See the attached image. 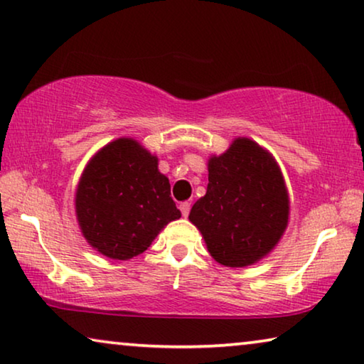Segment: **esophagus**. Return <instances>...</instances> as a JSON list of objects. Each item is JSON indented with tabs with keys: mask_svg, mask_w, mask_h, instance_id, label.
<instances>
[{
	"mask_svg": "<svg viewBox=\"0 0 364 364\" xmlns=\"http://www.w3.org/2000/svg\"><path fill=\"white\" fill-rule=\"evenodd\" d=\"M180 210H181V215L183 217H188L189 215V210H191V203H181L180 204Z\"/></svg>",
	"mask_w": 364,
	"mask_h": 364,
	"instance_id": "esophagus-1",
	"label": "esophagus"
}]
</instances>
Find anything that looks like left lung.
Here are the masks:
<instances>
[{"label": "left lung", "mask_w": 364, "mask_h": 364, "mask_svg": "<svg viewBox=\"0 0 364 364\" xmlns=\"http://www.w3.org/2000/svg\"><path fill=\"white\" fill-rule=\"evenodd\" d=\"M207 193L191 220L210 256L227 267H246L267 256L284 235L290 199L280 166L257 142L236 137L209 159Z\"/></svg>", "instance_id": "left-lung-1"}]
</instances>
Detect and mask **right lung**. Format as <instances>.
<instances>
[{
  "instance_id": "right-lung-1",
  "label": "right lung",
  "mask_w": 364,
  "mask_h": 364,
  "mask_svg": "<svg viewBox=\"0 0 364 364\" xmlns=\"http://www.w3.org/2000/svg\"><path fill=\"white\" fill-rule=\"evenodd\" d=\"M76 215L87 243L114 261L142 255L181 217L159 159L131 137L107 144L80 176Z\"/></svg>"
}]
</instances>
